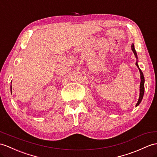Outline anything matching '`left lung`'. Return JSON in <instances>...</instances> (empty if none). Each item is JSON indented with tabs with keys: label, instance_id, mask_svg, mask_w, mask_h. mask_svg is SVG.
Wrapping results in <instances>:
<instances>
[{
	"label": "left lung",
	"instance_id": "8db88e82",
	"mask_svg": "<svg viewBox=\"0 0 157 157\" xmlns=\"http://www.w3.org/2000/svg\"><path fill=\"white\" fill-rule=\"evenodd\" d=\"M131 49L132 51L134 53V55H135L136 59V67H138L139 72H140V94H139V101L137 102L136 105V106H138L139 105V104L140 103V102L142 101L143 100V98L144 96V75L143 72L141 71V70L140 69V68L139 67V64H138V56H137V54H136V52L135 51V46H134V44L132 43L131 45Z\"/></svg>",
	"mask_w": 157,
	"mask_h": 157
}]
</instances>
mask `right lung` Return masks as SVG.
I'll return each mask as SVG.
<instances>
[{
    "mask_svg": "<svg viewBox=\"0 0 157 157\" xmlns=\"http://www.w3.org/2000/svg\"><path fill=\"white\" fill-rule=\"evenodd\" d=\"M10 90L12 91V86H10Z\"/></svg>",
    "mask_w": 157,
    "mask_h": 157,
    "instance_id": "obj_1",
    "label": "right lung"
}]
</instances>
